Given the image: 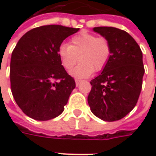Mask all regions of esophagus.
<instances>
[{
  "mask_svg": "<svg viewBox=\"0 0 156 156\" xmlns=\"http://www.w3.org/2000/svg\"><path fill=\"white\" fill-rule=\"evenodd\" d=\"M81 82V80H78V79H75V84H76V86H79Z\"/></svg>",
  "mask_w": 156,
  "mask_h": 156,
  "instance_id": "34e87169",
  "label": "esophagus"
}]
</instances>
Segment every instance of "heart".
<instances>
[{
	"instance_id": "b5f03b06",
	"label": "heart",
	"mask_w": 156,
	"mask_h": 156,
	"mask_svg": "<svg viewBox=\"0 0 156 156\" xmlns=\"http://www.w3.org/2000/svg\"><path fill=\"white\" fill-rule=\"evenodd\" d=\"M57 54L66 70L73 69L79 60L81 63L71 70L70 75L84 78L94 71L99 72L104 69L110 59L112 48L108 39L83 31L72 37L69 46H61Z\"/></svg>"
}]
</instances>
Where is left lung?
<instances>
[{
	"instance_id": "obj_1",
	"label": "left lung",
	"mask_w": 156,
	"mask_h": 156,
	"mask_svg": "<svg viewBox=\"0 0 156 156\" xmlns=\"http://www.w3.org/2000/svg\"><path fill=\"white\" fill-rule=\"evenodd\" d=\"M93 30L109 41L112 55L98 76L90 81L87 102L94 115L106 122L125 117L137 103L142 87V52L126 31L113 27Z\"/></svg>"
}]
</instances>
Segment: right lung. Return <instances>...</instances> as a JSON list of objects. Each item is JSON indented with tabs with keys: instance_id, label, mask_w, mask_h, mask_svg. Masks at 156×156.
<instances>
[{
	"instance_id": "obj_1",
	"label": "right lung",
	"mask_w": 156,
	"mask_h": 156,
	"mask_svg": "<svg viewBox=\"0 0 156 156\" xmlns=\"http://www.w3.org/2000/svg\"><path fill=\"white\" fill-rule=\"evenodd\" d=\"M78 30L46 25L29 30L17 42L10 62L11 91L27 116L48 121L64 110L75 82L57 52L63 41Z\"/></svg>"
}]
</instances>
